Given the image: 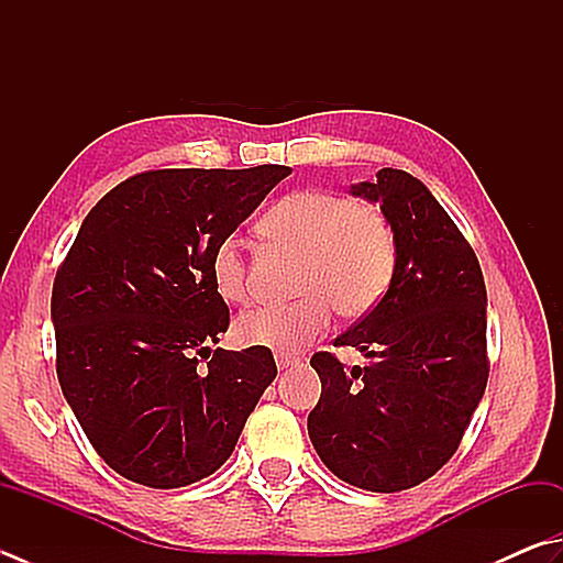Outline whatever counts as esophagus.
I'll list each match as a JSON object with an SVG mask.
<instances>
[{
	"mask_svg": "<svg viewBox=\"0 0 563 563\" xmlns=\"http://www.w3.org/2000/svg\"><path fill=\"white\" fill-rule=\"evenodd\" d=\"M301 360L289 353H277V367L279 369H289V367H299Z\"/></svg>",
	"mask_w": 563,
	"mask_h": 563,
	"instance_id": "34e87169",
	"label": "esophagus"
}]
</instances>
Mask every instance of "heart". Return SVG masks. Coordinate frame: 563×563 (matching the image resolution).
I'll use <instances>...</instances> for the list:
<instances>
[{
  "mask_svg": "<svg viewBox=\"0 0 563 563\" xmlns=\"http://www.w3.org/2000/svg\"><path fill=\"white\" fill-rule=\"evenodd\" d=\"M262 238L299 254L296 294L289 306H260L240 316L242 345L296 353L343 318H363L382 301L397 267V235L385 210L325 188H299L282 196L260 220ZM210 279L228 303H245L252 282L238 238L218 242Z\"/></svg>",
  "mask_w": 563,
  "mask_h": 563,
  "instance_id": "obj_1",
  "label": "heart"
}]
</instances>
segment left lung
<instances>
[{"instance_id": "1", "label": "left lung", "mask_w": 563, "mask_h": 563, "mask_svg": "<svg viewBox=\"0 0 563 563\" xmlns=\"http://www.w3.org/2000/svg\"><path fill=\"white\" fill-rule=\"evenodd\" d=\"M350 194L387 213L397 267L382 301L333 343L369 363L347 369L331 353L311 357L321 399L309 437L341 481L399 493L449 463L483 399L487 294L468 240L419 178L382 168Z\"/></svg>"}]
</instances>
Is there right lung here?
Segmentation results:
<instances>
[{"mask_svg": "<svg viewBox=\"0 0 563 563\" xmlns=\"http://www.w3.org/2000/svg\"><path fill=\"white\" fill-rule=\"evenodd\" d=\"M289 174L158 168L114 186L82 220L53 282L56 373L122 478L158 490L208 478L277 377L269 347L210 350L230 325L210 257Z\"/></svg>", "mask_w": 563, "mask_h": 563, "instance_id": "right-lung-1", "label": "right lung"}]
</instances>
